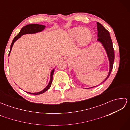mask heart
<instances>
[{"mask_svg": "<svg viewBox=\"0 0 130 130\" xmlns=\"http://www.w3.org/2000/svg\"><path fill=\"white\" fill-rule=\"evenodd\" d=\"M69 35L73 40L79 39V42L83 46L86 45L92 39V34L89 30L84 27H78L70 29Z\"/></svg>", "mask_w": 130, "mask_h": 130, "instance_id": "1", "label": "heart"}]
</instances>
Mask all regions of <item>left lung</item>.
I'll list each match as a JSON object with an SVG mask.
<instances>
[{
  "mask_svg": "<svg viewBox=\"0 0 130 130\" xmlns=\"http://www.w3.org/2000/svg\"><path fill=\"white\" fill-rule=\"evenodd\" d=\"M97 28H98V41L99 42H101L104 47L106 50L107 52V54L108 57L109 61V71L108 75L106 79L102 82L103 83L104 81H106V80L108 78L110 74L111 73V71L113 69V66L114 63V59H115V52H114V48L113 47V43L112 41L110 36V34L109 32L104 28V27L102 25L101 23L99 22H97ZM96 86L93 87H95ZM92 87V88H93Z\"/></svg>",
  "mask_w": 130,
  "mask_h": 130,
  "instance_id": "1",
  "label": "left lung"
}]
</instances>
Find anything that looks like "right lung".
Segmentation results:
<instances>
[{
  "label": "right lung",
  "mask_w": 130,
  "mask_h": 130,
  "mask_svg": "<svg viewBox=\"0 0 130 130\" xmlns=\"http://www.w3.org/2000/svg\"><path fill=\"white\" fill-rule=\"evenodd\" d=\"M45 26L43 25H40V24H28V25H26L25 26H24L21 29L20 32L14 38V39L12 41V44L10 45V51L9 53L8 54V55H9L10 52L11 51V50L12 48V47L13 46V44L14 43L15 41L18 40L19 38H20L22 35H24V34H34V33H37V32H39L43 31V30L45 29ZM54 69L53 70H52L51 72V77H50V80L49 82V83L48 84L47 86L45 89L42 90V91H41L40 92L38 93H29V92H27L29 94H31L33 95H38V94H42L44 92H46L50 88L51 85V83L52 82V78H53V75H54Z\"/></svg>",
  "instance_id": "right-lung-1"
}]
</instances>
